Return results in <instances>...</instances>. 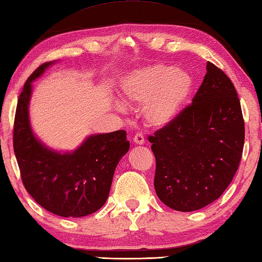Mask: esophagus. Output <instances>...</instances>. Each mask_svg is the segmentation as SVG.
<instances>
[{"label": "esophagus", "instance_id": "esophagus-1", "mask_svg": "<svg viewBox=\"0 0 262 262\" xmlns=\"http://www.w3.org/2000/svg\"><path fill=\"white\" fill-rule=\"evenodd\" d=\"M132 140H133V142H135V144H137V145H144V144H145V137H144V135H142V133H140V132L136 133V135L133 136Z\"/></svg>", "mask_w": 262, "mask_h": 262}]
</instances>
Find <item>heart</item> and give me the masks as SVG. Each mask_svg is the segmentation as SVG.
<instances>
[{
	"label": "heart",
	"mask_w": 262,
	"mask_h": 262,
	"mask_svg": "<svg viewBox=\"0 0 262 262\" xmlns=\"http://www.w3.org/2000/svg\"><path fill=\"white\" fill-rule=\"evenodd\" d=\"M191 88V77L186 72L155 63L131 72L121 84V98L129 105H142L144 122L161 129L179 115Z\"/></svg>",
	"instance_id": "obj_1"
}]
</instances>
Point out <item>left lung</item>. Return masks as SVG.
<instances>
[{
  "instance_id": "8db88e82",
  "label": "left lung",
  "mask_w": 262,
  "mask_h": 262,
  "mask_svg": "<svg viewBox=\"0 0 262 262\" xmlns=\"http://www.w3.org/2000/svg\"><path fill=\"white\" fill-rule=\"evenodd\" d=\"M244 120L237 92L226 74L206 63L192 102L148 137L156 159L154 187L169 208L191 212L218 200L238 169Z\"/></svg>"
}]
</instances>
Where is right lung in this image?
Here are the masks:
<instances>
[{
    "label": "right lung",
    "instance_id": "1",
    "mask_svg": "<svg viewBox=\"0 0 262 262\" xmlns=\"http://www.w3.org/2000/svg\"><path fill=\"white\" fill-rule=\"evenodd\" d=\"M54 61L44 62L27 78L19 96L13 126V149L25 188L53 214L80 218L106 203L118 162L130 148L126 132L92 135L73 152L52 150L34 135L28 106L32 82Z\"/></svg>",
    "mask_w": 262,
    "mask_h": 262
}]
</instances>
